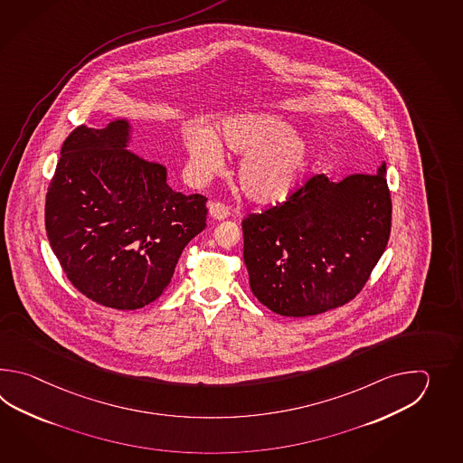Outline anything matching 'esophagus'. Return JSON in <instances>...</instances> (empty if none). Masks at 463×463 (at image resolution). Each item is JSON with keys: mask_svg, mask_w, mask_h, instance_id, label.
Listing matches in <instances>:
<instances>
[{"mask_svg": "<svg viewBox=\"0 0 463 463\" xmlns=\"http://www.w3.org/2000/svg\"><path fill=\"white\" fill-rule=\"evenodd\" d=\"M208 212H210V217L215 218V220H225L230 215V208L220 202L208 203Z\"/></svg>", "mask_w": 463, "mask_h": 463, "instance_id": "1", "label": "esophagus"}]
</instances>
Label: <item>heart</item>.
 <instances>
[{
    "label": "heart",
    "mask_w": 463,
    "mask_h": 463,
    "mask_svg": "<svg viewBox=\"0 0 463 463\" xmlns=\"http://www.w3.org/2000/svg\"><path fill=\"white\" fill-rule=\"evenodd\" d=\"M222 137L230 150L243 157L236 168L238 185L256 203H278L295 194L313 160V146L296 136L285 118L265 112L240 114L222 126ZM185 147L194 172L208 178L225 162L223 146L210 128H192Z\"/></svg>",
    "instance_id": "b5f03b06"
}]
</instances>
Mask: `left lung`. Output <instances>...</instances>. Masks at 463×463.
Instances as JSON below:
<instances>
[{"instance_id": "8db88e82", "label": "left lung", "mask_w": 463, "mask_h": 463, "mask_svg": "<svg viewBox=\"0 0 463 463\" xmlns=\"http://www.w3.org/2000/svg\"><path fill=\"white\" fill-rule=\"evenodd\" d=\"M391 218L385 162L371 175L309 178L286 202L241 223L253 295L289 317L349 303L384 253Z\"/></svg>"}]
</instances>
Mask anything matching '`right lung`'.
Wrapping results in <instances>:
<instances>
[{
    "label": "right lung",
    "mask_w": 463,
    "mask_h": 463,
    "mask_svg": "<svg viewBox=\"0 0 463 463\" xmlns=\"http://www.w3.org/2000/svg\"><path fill=\"white\" fill-rule=\"evenodd\" d=\"M130 134L128 118L74 128L44 208L51 248L72 286L120 311L156 301L207 227V198L168 187L164 165L128 150Z\"/></svg>",
    "instance_id": "add662e5"
}]
</instances>
